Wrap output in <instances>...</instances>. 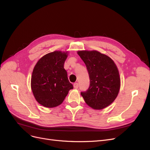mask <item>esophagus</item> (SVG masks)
<instances>
[{"label":"esophagus","instance_id":"1","mask_svg":"<svg viewBox=\"0 0 150 150\" xmlns=\"http://www.w3.org/2000/svg\"><path fill=\"white\" fill-rule=\"evenodd\" d=\"M73 86H74V88H75V89H78V87H79V85H78V83H74V84H73Z\"/></svg>","mask_w":150,"mask_h":150}]
</instances>
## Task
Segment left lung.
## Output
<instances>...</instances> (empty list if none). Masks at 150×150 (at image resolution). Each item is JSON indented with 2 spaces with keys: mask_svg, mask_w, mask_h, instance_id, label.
Listing matches in <instances>:
<instances>
[{
  "mask_svg": "<svg viewBox=\"0 0 150 150\" xmlns=\"http://www.w3.org/2000/svg\"><path fill=\"white\" fill-rule=\"evenodd\" d=\"M88 71L90 85L81 94L94 110H102L115 100L120 89L119 71L111 59L97 51H79Z\"/></svg>",
  "mask_w": 150,
  "mask_h": 150,
  "instance_id": "left-lung-1",
  "label": "left lung"
}]
</instances>
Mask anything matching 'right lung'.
Listing matches in <instances>:
<instances>
[{
  "label": "right lung",
  "instance_id": "add662e5",
  "mask_svg": "<svg viewBox=\"0 0 150 150\" xmlns=\"http://www.w3.org/2000/svg\"><path fill=\"white\" fill-rule=\"evenodd\" d=\"M67 52L56 51L42 56L36 63L31 77L35 99L46 108L56 107L63 102L73 86L67 78L64 64Z\"/></svg>",
  "mask_w": 150,
  "mask_h": 150
}]
</instances>
